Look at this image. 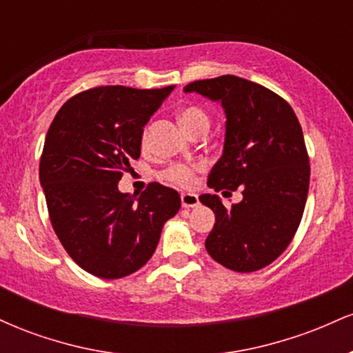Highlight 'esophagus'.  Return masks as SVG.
I'll use <instances>...</instances> for the list:
<instances>
[{
    "instance_id": "34e87169",
    "label": "esophagus",
    "mask_w": 353,
    "mask_h": 353,
    "mask_svg": "<svg viewBox=\"0 0 353 353\" xmlns=\"http://www.w3.org/2000/svg\"><path fill=\"white\" fill-rule=\"evenodd\" d=\"M181 202H182V208H196V205H199V196L197 194H182L181 196Z\"/></svg>"
}]
</instances>
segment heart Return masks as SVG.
Wrapping results in <instances>:
<instances>
[{
  "label": "heart",
  "mask_w": 353,
  "mask_h": 353,
  "mask_svg": "<svg viewBox=\"0 0 353 353\" xmlns=\"http://www.w3.org/2000/svg\"><path fill=\"white\" fill-rule=\"evenodd\" d=\"M179 123L189 134H194L199 129H208L210 124V117L204 109L199 106H184L179 111ZM141 145L143 149L148 148V131L143 132L141 136ZM204 169L202 163H172L168 168L161 171V179L171 182L179 188H190L196 182V174Z\"/></svg>",
  "instance_id": "1"
}]
</instances>
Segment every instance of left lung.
Listing matches in <instances>:
<instances>
[{
    "instance_id": "8db88e82",
    "label": "left lung",
    "mask_w": 353,
    "mask_h": 353,
    "mask_svg": "<svg viewBox=\"0 0 353 353\" xmlns=\"http://www.w3.org/2000/svg\"><path fill=\"white\" fill-rule=\"evenodd\" d=\"M184 89L224 106V154L208 185L225 196L241 189L244 197L228 209L216 194L201 196L216 214L205 249L236 272L264 269L292 242L305 209L310 164L301 123L285 99L237 76L194 81Z\"/></svg>"
}]
</instances>
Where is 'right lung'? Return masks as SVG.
Returning a JSON list of instances; mask_svg holds the SVG:
<instances>
[{"label":"right lung","instance_id":"right-lung-1","mask_svg":"<svg viewBox=\"0 0 353 353\" xmlns=\"http://www.w3.org/2000/svg\"><path fill=\"white\" fill-rule=\"evenodd\" d=\"M172 89H86L61 106L48 129L39 181L51 225L72 261L96 277L141 269L181 208L177 190L159 182L139 197L117 189L141 156L143 128Z\"/></svg>","mask_w":353,"mask_h":353}]
</instances>
